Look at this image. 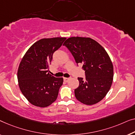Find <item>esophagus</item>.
I'll return each mask as SVG.
<instances>
[{
    "instance_id": "1",
    "label": "esophagus",
    "mask_w": 135,
    "mask_h": 135,
    "mask_svg": "<svg viewBox=\"0 0 135 135\" xmlns=\"http://www.w3.org/2000/svg\"><path fill=\"white\" fill-rule=\"evenodd\" d=\"M70 79H71V78H64V81H65V82H68V81H69Z\"/></svg>"
}]
</instances>
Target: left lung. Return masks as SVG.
<instances>
[{
  "label": "left lung",
  "mask_w": 135,
  "mask_h": 135,
  "mask_svg": "<svg viewBox=\"0 0 135 135\" xmlns=\"http://www.w3.org/2000/svg\"><path fill=\"white\" fill-rule=\"evenodd\" d=\"M63 45L85 71L86 78H78L79 84L75 90V97L87 105L97 103L106 95L113 83V65L109 55L97 41L88 37H70Z\"/></svg>",
  "instance_id": "left-lung-1"
}]
</instances>
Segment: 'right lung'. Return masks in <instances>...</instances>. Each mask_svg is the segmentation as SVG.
Here are the masks:
<instances>
[{
    "mask_svg": "<svg viewBox=\"0 0 135 135\" xmlns=\"http://www.w3.org/2000/svg\"><path fill=\"white\" fill-rule=\"evenodd\" d=\"M65 37L43 38L33 43L22 57L18 70L19 87L32 105L45 108L57 98L63 78L48 73L55 51L62 46Z\"/></svg>",
    "mask_w": 135,
    "mask_h": 135,
    "instance_id": "add662e5",
    "label": "right lung"
}]
</instances>
